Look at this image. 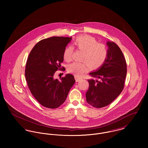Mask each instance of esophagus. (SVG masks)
Wrapping results in <instances>:
<instances>
[{
  "instance_id": "34e87169",
  "label": "esophagus",
  "mask_w": 148,
  "mask_h": 148,
  "mask_svg": "<svg viewBox=\"0 0 148 148\" xmlns=\"http://www.w3.org/2000/svg\"><path fill=\"white\" fill-rule=\"evenodd\" d=\"M75 80H76V82H79L80 80H81V78H79V77H78L77 76H75Z\"/></svg>"
}]
</instances>
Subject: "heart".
Wrapping results in <instances>:
<instances>
[{
	"label": "heart",
	"instance_id": "obj_1",
	"mask_svg": "<svg viewBox=\"0 0 148 148\" xmlns=\"http://www.w3.org/2000/svg\"><path fill=\"white\" fill-rule=\"evenodd\" d=\"M74 47L77 49L83 51L81 60L83 62L73 63L70 64L67 71L76 76H81L89 69L97 70L106 63L108 51L106 45L99 43L97 40L88 35L77 36L74 41ZM73 49L67 47L63 52V59L66 62H70L72 59Z\"/></svg>",
	"mask_w": 148,
	"mask_h": 148
}]
</instances>
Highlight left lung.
<instances>
[{"label":"left lung","mask_w":148,"mask_h":148,"mask_svg":"<svg viewBox=\"0 0 148 148\" xmlns=\"http://www.w3.org/2000/svg\"><path fill=\"white\" fill-rule=\"evenodd\" d=\"M107 45L108 56L106 63L97 71L89 73L97 80H88L86 100L97 108L108 106L120 95L127 76V63L121 49L113 42H108Z\"/></svg>","instance_id":"obj_1"}]
</instances>
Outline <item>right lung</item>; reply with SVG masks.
Returning a JSON list of instances; mask_svg holds the SVG:
<instances>
[{
  "mask_svg": "<svg viewBox=\"0 0 148 148\" xmlns=\"http://www.w3.org/2000/svg\"><path fill=\"white\" fill-rule=\"evenodd\" d=\"M72 38L53 36L42 39L32 49L28 57L25 76L28 87L42 106L57 108L65 101L69 91L75 83L74 76L66 74L55 79L56 71H65L61 66L63 52Z\"/></svg>",
  "mask_w": 148,
  "mask_h": 148,
  "instance_id": "add662e5",
  "label": "right lung"
}]
</instances>
